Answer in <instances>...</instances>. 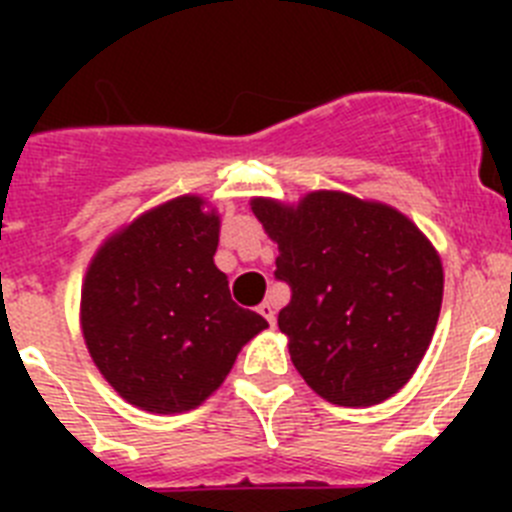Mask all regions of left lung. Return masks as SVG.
<instances>
[{
	"mask_svg": "<svg viewBox=\"0 0 512 512\" xmlns=\"http://www.w3.org/2000/svg\"><path fill=\"white\" fill-rule=\"evenodd\" d=\"M220 217L176 197L104 241L81 289V333L102 377L148 413L194 410L261 330L215 266ZM256 305V302H253Z\"/></svg>",
	"mask_w": 512,
	"mask_h": 512,
	"instance_id": "8db88e82",
	"label": "left lung"
}]
</instances>
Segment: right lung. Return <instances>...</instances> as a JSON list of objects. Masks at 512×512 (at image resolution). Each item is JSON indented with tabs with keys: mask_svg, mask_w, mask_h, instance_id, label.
I'll return each mask as SVG.
<instances>
[{
	"mask_svg": "<svg viewBox=\"0 0 512 512\" xmlns=\"http://www.w3.org/2000/svg\"><path fill=\"white\" fill-rule=\"evenodd\" d=\"M256 217L279 243L274 277L292 289L279 330L302 379L343 408L400 392L441 312L443 266L428 238L392 207L338 192L259 202Z\"/></svg>",
	"mask_w": 512,
	"mask_h": 512,
	"instance_id": "right-lung-1",
	"label": "right lung"
}]
</instances>
